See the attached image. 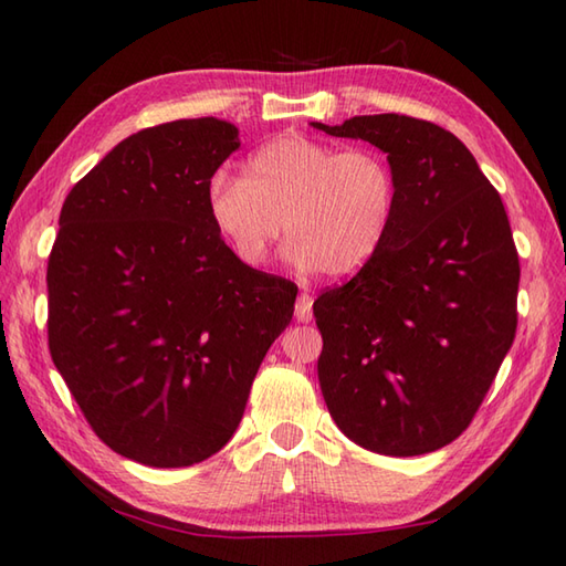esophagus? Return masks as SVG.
<instances>
[{
  "label": "esophagus",
  "mask_w": 566,
  "mask_h": 566,
  "mask_svg": "<svg viewBox=\"0 0 566 566\" xmlns=\"http://www.w3.org/2000/svg\"><path fill=\"white\" fill-rule=\"evenodd\" d=\"M296 321L302 323H308L311 318H314V298H311L308 292H302L298 294V302H296V311H294Z\"/></svg>",
  "instance_id": "esophagus-1"
}]
</instances>
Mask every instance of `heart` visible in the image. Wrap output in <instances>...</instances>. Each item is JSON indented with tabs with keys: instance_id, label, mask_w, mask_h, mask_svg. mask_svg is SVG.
<instances>
[{
	"instance_id": "1",
	"label": "heart",
	"mask_w": 566,
	"mask_h": 566,
	"mask_svg": "<svg viewBox=\"0 0 566 566\" xmlns=\"http://www.w3.org/2000/svg\"><path fill=\"white\" fill-rule=\"evenodd\" d=\"M399 199L387 155L338 150L306 136H282L250 155L248 170H219L207 187L216 231L235 258L260 268L282 235L298 268L343 280L377 255Z\"/></svg>"
}]
</instances>
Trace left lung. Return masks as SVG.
I'll list each match as a JSON object with an SVG mask.
<instances>
[{
    "label": "left lung",
    "instance_id": "obj_1",
    "mask_svg": "<svg viewBox=\"0 0 566 566\" xmlns=\"http://www.w3.org/2000/svg\"><path fill=\"white\" fill-rule=\"evenodd\" d=\"M314 128L377 146L399 182L377 255L314 302L323 399L359 448L440 450L472 423L515 338L521 262L506 209L438 124L375 114Z\"/></svg>",
    "mask_w": 566,
    "mask_h": 566
}]
</instances>
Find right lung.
<instances>
[{
	"label": "right lung",
	"mask_w": 566,
	"mask_h": 566,
	"mask_svg": "<svg viewBox=\"0 0 566 566\" xmlns=\"http://www.w3.org/2000/svg\"><path fill=\"white\" fill-rule=\"evenodd\" d=\"M238 128L179 118L92 167L48 258V347L97 438L148 467L231 440L296 284L252 270L211 223L207 187Z\"/></svg>",
	"instance_id": "obj_1"
}]
</instances>
